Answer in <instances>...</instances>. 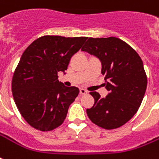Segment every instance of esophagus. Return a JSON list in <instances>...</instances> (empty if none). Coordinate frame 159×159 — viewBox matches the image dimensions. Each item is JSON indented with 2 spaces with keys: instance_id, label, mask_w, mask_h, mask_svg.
I'll use <instances>...</instances> for the list:
<instances>
[{
  "instance_id": "obj_1",
  "label": "esophagus",
  "mask_w": 159,
  "mask_h": 159,
  "mask_svg": "<svg viewBox=\"0 0 159 159\" xmlns=\"http://www.w3.org/2000/svg\"><path fill=\"white\" fill-rule=\"evenodd\" d=\"M80 93L82 95H85L87 93V91L86 89H84V88H80Z\"/></svg>"
}]
</instances>
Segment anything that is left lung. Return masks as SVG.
I'll list each match as a JSON object with an SVG mask.
<instances>
[{"instance_id": "1", "label": "left lung", "mask_w": 159, "mask_h": 159, "mask_svg": "<svg viewBox=\"0 0 159 159\" xmlns=\"http://www.w3.org/2000/svg\"><path fill=\"white\" fill-rule=\"evenodd\" d=\"M82 50L101 61L109 91L105 98L97 92H90L95 103L87 110V116L102 128H119L135 115L145 94L147 76L143 61L134 48L116 37L89 38Z\"/></svg>"}]
</instances>
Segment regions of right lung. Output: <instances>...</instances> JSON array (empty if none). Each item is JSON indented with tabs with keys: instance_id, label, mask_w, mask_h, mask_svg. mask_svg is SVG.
Listing matches in <instances>:
<instances>
[{
	"instance_id": "add662e5",
	"label": "right lung",
	"mask_w": 159,
	"mask_h": 159,
	"mask_svg": "<svg viewBox=\"0 0 159 159\" xmlns=\"http://www.w3.org/2000/svg\"><path fill=\"white\" fill-rule=\"evenodd\" d=\"M87 37L46 35L34 40L21 56L12 79V93L20 113L32 127L49 131L62 125L79 93L57 79Z\"/></svg>"
}]
</instances>
